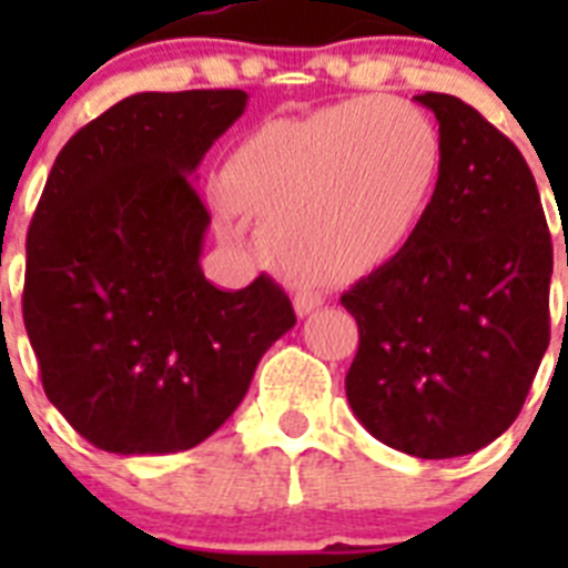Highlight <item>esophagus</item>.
<instances>
[{
	"label": "esophagus",
	"mask_w": 568,
	"mask_h": 568,
	"mask_svg": "<svg viewBox=\"0 0 568 568\" xmlns=\"http://www.w3.org/2000/svg\"><path fill=\"white\" fill-rule=\"evenodd\" d=\"M293 304H295V313H298L301 318H307V315H313L315 310L324 307V295L313 293V290H304V293L295 295Z\"/></svg>",
	"instance_id": "esophagus-1"
}]
</instances>
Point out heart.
<instances>
[{"mask_svg": "<svg viewBox=\"0 0 568 568\" xmlns=\"http://www.w3.org/2000/svg\"><path fill=\"white\" fill-rule=\"evenodd\" d=\"M438 168V135L418 110L366 97L255 130L230 155L224 187L258 219L284 273L349 281L406 247Z\"/></svg>", "mask_w": 568, "mask_h": 568, "instance_id": "heart-1", "label": "heart"}]
</instances>
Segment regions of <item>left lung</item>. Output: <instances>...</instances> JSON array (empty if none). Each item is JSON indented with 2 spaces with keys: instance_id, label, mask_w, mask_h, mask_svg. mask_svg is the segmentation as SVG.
Returning a JSON list of instances; mask_svg holds the SVG:
<instances>
[{
  "instance_id": "1",
  "label": "left lung",
  "mask_w": 568,
  "mask_h": 568,
  "mask_svg": "<svg viewBox=\"0 0 568 568\" xmlns=\"http://www.w3.org/2000/svg\"><path fill=\"white\" fill-rule=\"evenodd\" d=\"M433 202L406 247L341 295L361 344L346 400L381 444L415 458L484 449L518 418L549 346L551 235L529 164L449 93Z\"/></svg>"
}]
</instances>
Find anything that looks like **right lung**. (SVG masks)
<instances>
[{"label": "right lung", "mask_w": 568, "mask_h": 568, "mask_svg": "<svg viewBox=\"0 0 568 568\" xmlns=\"http://www.w3.org/2000/svg\"><path fill=\"white\" fill-rule=\"evenodd\" d=\"M244 90L135 93L57 155L28 233L22 315L50 404L115 455L202 444L293 329L267 275L219 290L199 264L210 213L195 170Z\"/></svg>", "instance_id": "add662e5"}]
</instances>
